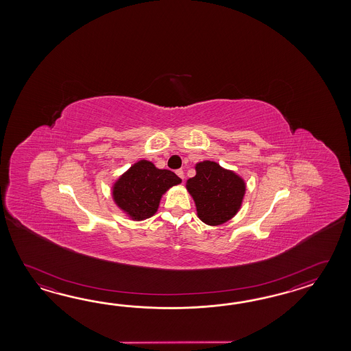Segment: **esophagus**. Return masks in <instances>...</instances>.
Listing matches in <instances>:
<instances>
[{
  "instance_id": "1",
  "label": "esophagus",
  "mask_w": 351,
  "mask_h": 351,
  "mask_svg": "<svg viewBox=\"0 0 351 351\" xmlns=\"http://www.w3.org/2000/svg\"><path fill=\"white\" fill-rule=\"evenodd\" d=\"M176 173H177V176H178L179 178L182 179V180L184 179V172H183V169H178Z\"/></svg>"
}]
</instances>
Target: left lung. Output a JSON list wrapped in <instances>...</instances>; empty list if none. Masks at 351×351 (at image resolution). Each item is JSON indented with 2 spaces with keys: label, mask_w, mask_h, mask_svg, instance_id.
I'll return each mask as SVG.
<instances>
[{
  "label": "left lung",
  "mask_w": 351,
  "mask_h": 351,
  "mask_svg": "<svg viewBox=\"0 0 351 351\" xmlns=\"http://www.w3.org/2000/svg\"><path fill=\"white\" fill-rule=\"evenodd\" d=\"M186 189L193 197L202 222L219 226L239 212L246 183L239 174L224 169L216 162L204 160L195 165V176L186 180Z\"/></svg>",
  "instance_id": "obj_1"
}]
</instances>
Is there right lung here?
<instances>
[{
    "instance_id": "1",
    "label": "right lung",
    "mask_w": 351,
    "mask_h": 351,
    "mask_svg": "<svg viewBox=\"0 0 351 351\" xmlns=\"http://www.w3.org/2000/svg\"><path fill=\"white\" fill-rule=\"evenodd\" d=\"M180 182L171 171L142 159L114 183L112 199L133 221H143L156 215L162 195Z\"/></svg>"
}]
</instances>
